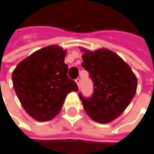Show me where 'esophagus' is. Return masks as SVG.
Segmentation results:
<instances>
[{
  "instance_id": "esophagus-1",
  "label": "esophagus",
  "mask_w": 154,
  "mask_h": 154,
  "mask_svg": "<svg viewBox=\"0 0 154 154\" xmlns=\"http://www.w3.org/2000/svg\"><path fill=\"white\" fill-rule=\"evenodd\" d=\"M76 83H77L78 88H80V84H81V80H80V78H77V79H76Z\"/></svg>"
}]
</instances>
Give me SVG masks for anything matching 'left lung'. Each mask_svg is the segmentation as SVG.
<instances>
[{"label":"left lung","instance_id":"left-lung-1","mask_svg":"<svg viewBox=\"0 0 154 154\" xmlns=\"http://www.w3.org/2000/svg\"><path fill=\"white\" fill-rule=\"evenodd\" d=\"M79 48L84 53L82 66L94 84V92L91 97L85 98L79 94L84 109L95 122H112L122 114L134 97L137 77L131 67L112 50L91 51Z\"/></svg>","mask_w":154,"mask_h":154}]
</instances>
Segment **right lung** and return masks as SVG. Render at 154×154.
Masks as SVG:
<instances>
[{
  "label": "right lung",
  "mask_w": 154,
  "mask_h": 154,
  "mask_svg": "<svg viewBox=\"0 0 154 154\" xmlns=\"http://www.w3.org/2000/svg\"><path fill=\"white\" fill-rule=\"evenodd\" d=\"M65 56L62 47L50 45L23 59L12 73L14 91L23 109L37 121L53 119L67 94L78 91L75 81L67 76Z\"/></svg>",
  "instance_id": "obj_1"
}]
</instances>
